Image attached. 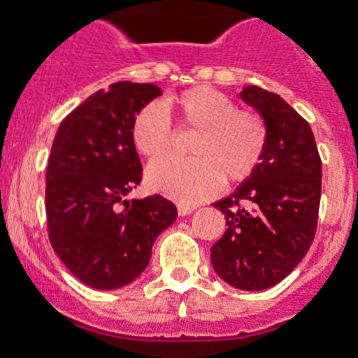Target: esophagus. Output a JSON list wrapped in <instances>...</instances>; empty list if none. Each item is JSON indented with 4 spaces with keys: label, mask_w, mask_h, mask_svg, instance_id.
Here are the masks:
<instances>
[{
    "label": "esophagus",
    "mask_w": 358,
    "mask_h": 358,
    "mask_svg": "<svg viewBox=\"0 0 358 358\" xmlns=\"http://www.w3.org/2000/svg\"><path fill=\"white\" fill-rule=\"evenodd\" d=\"M196 208L191 206V204H178V213L184 217V215H189V213L195 212Z\"/></svg>",
    "instance_id": "1"
}]
</instances>
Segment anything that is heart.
Instances as JSON below:
<instances>
[{
    "label": "heart",
    "instance_id": "heart-1",
    "mask_svg": "<svg viewBox=\"0 0 358 358\" xmlns=\"http://www.w3.org/2000/svg\"><path fill=\"white\" fill-rule=\"evenodd\" d=\"M171 115L196 129L189 159L169 157L152 163L148 184L182 202H196L219 189L221 180L243 182L260 165L267 143L266 122L249 109H238L227 94L212 87H193L163 103L152 102L135 115L131 143L148 159L173 150Z\"/></svg>",
    "mask_w": 358,
    "mask_h": 358
}]
</instances>
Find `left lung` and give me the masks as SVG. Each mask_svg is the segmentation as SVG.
<instances>
[{
    "mask_svg": "<svg viewBox=\"0 0 358 358\" xmlns=\"http://www.w3.org/2000/svg\"><path fill=\"white\" fill-rule=\"evenodd\" d=\"M239 98L266 122L260 165L223 201V238L212 247V266L224 282L260 292L294 271L310 249L322 196V159L310 126L282 98L256 85Z\"/></svg>",
    "mask_w": 358,
    "mask_h": 358,
    "instance_id": "obj_1",
    "label": "left lung"
}]
</instances>
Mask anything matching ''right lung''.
<instances>
[{
  "mask_svg": "<svg viewBox=\"0 0 358 358\" xmlns=\"http://www.w3.org/2000/svg\"><path fill=\"white\" fill-rule=\"evenodd\" d=\"M159 94L152 83H113L66 115L53 139L48 234L69 271L91 288L134 282L148 266L157 236L178 217L162 195L126 199L143 176L131 122Z\"/></svg>",
  "mask_w": 358,
  "mask_h": 358,
  "instance_id": "obj_1",
  "label": "right lung"
}]
</instances>
